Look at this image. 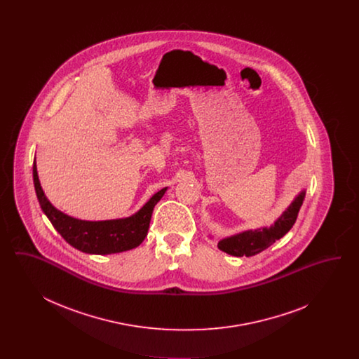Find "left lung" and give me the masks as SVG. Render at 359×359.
Wrapping results in <instances>:
<instances>
[{"mask_svg": "<svg viewBox=\"0 0 359 359\" xmlns=\"http://www.w3.org/2000/svg\"><path fill=\"white\" fill-rule=\"evenodd\" d=\"M306 189H302L283 214L271 226L249 229L222 238L218 242V249L234 257L256 256L273 245L277 239L283 238L296 222L299 210L304 202ZM211 238V236H210Z\"/></svg>", "mask_w": 359, "mask_h": 359, "instance_id": "obj_1", "label": "left lung"}]
</instances>
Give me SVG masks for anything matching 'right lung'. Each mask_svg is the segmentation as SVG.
<instances>
[{
	"instance_id": "obj_1",
	"label": "right lung",
	"mask_w": 359,
	"mask_h": 359,
	"mask_svg": "<svg viewBox=\"0 0 359 359\" xmlns=\"http://www.w3.org/2000/svg\"><path fill=\"white\" fill-rule=\"evenodd\" d=\"M34 184L43 212L56 231L69 245L88 255H114L137 248L148 234L154 205L164 196L168 187L160 189L137 212L126 218L107 221H82L57 210L47 199L34 161Z\"/></svg>"
}]
</instances>
